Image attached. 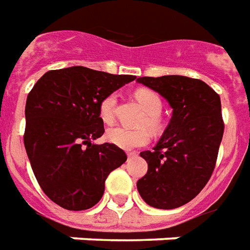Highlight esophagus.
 <instances>
[{
    "instance_id": "esophagus-1",
    "label": "esophagus",
    "mask_w": 250,
    "mask_h": 250,
    "mask_svg": "<svg viewBox=\"0 0 250 250\" xmlns=\"http://www.w3.org/2000/svg\"><path fill=\"white\" fill-rule=\"evenodd\" d=\"M136 156V152H128V157L130 159V157H134Z\"/></svg>"
}]
</instances>
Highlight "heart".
<instances>
[{"label":"heart","instance_id":"heart-1","mask_svg":"<svg viewBox=\"0 0 250 250\" xmlns=\"http://www.w3.org/2000/svg\"><path fill=\"white\" fill-rule=\"evenodd\" d=\"M136 100L144 110L148 113L146 118H144L143 124L148 125L150 129L157 130L160 128V120L159 114L162 113V100L155 91L146 90V88H140L134 93ZM117 98L114 94H110L101 101L100 104V117L105 124H111L114 120V107H116ZM150 136L146 129H130L125 126H114L106 132V140L110 144L116 145L122 149H133L139 146H144L148 144Z\"/></svg>","mask_w":250,"mask_h":250}]
</instances>
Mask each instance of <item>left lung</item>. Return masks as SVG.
Listing matches in <instances>:
<instances>
[{
	"label": "left lung",
	"instance_id": "1",
	"mask_svg": "<svg viewBox=\"0 0 250 250\" xmlns=\"http://www.w3.org/2000/svg\"><path fill=\"white\" fill-rule=\"evenodd\" d=\"M166 98L172 117L162 139L140 156L148 171L137 190L149 206L171 210L188 203L206 186L224 136L219 95L194 78L164 75L137 79Z\"/></svg>",
	"mask_w": 250,
	"mask_h": 250
}]
</instances>
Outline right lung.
Segmentation results:
<instances>
[{"instance_id":"right-lung-1","label":"right lung","mask_w":250,"mask_h":250,"mask_svg":"<svg viewBox=\"0 0 250 250\" xmlns=\"http://www.w3.org/2000/svg\"><path fill=\"white\" fill-rule=\"evenodd\" d=\"M134 79L75 65L45 72L28 94L26 155L44 194L60 207L97 205L109 173L126 162L121 148L93 141L105 132L101 101Z\"/></svg>"}]
</instances>
